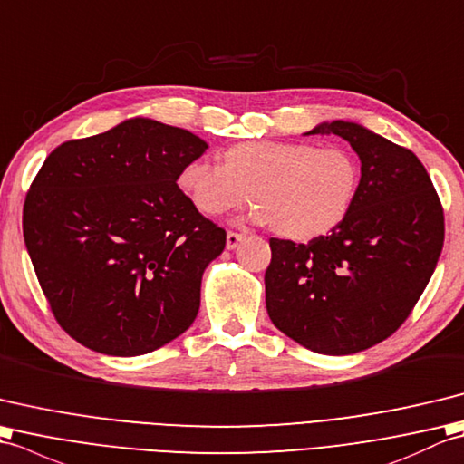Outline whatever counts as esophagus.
Masks as SVG:
<instances>
[{
	"label": "esophagus",
	"instance_id": "1",
	"mask_svg": "<svg viewBox=\"0 0 464 464\" xmlns=\"http://www.w3.org/2000/svg\"><path fill=\"white\" fill-rule=\"evenodd\" d=\"M242 238H244V234H240V232H228L226 234V248L234 250L236 246L242 242Z\"/></svg>",
	"mask_w": 464,
	"mask_h": 464
}]
</instances>
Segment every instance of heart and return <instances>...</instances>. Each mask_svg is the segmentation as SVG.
<instances>
[{"label":"heart","instance_id":"heart-1","mask_svg":"<svg viewBox=\"0 0 464 464\" xmlns=\"http://www.w3.org/2000/svg\"><path fill=\"white\" fill-rule=\"evenodd\" d=\"M359 160L339 145L314 147L290 140L238 142L222 164L197 159L184 164L177 184L190 204L210 218L258 202L252 220L284 238L305 242L335 230L355 202Z\"/></svg>","mask_w":464,"mask_h":464}]
</instances>
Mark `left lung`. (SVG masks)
<instances>
[{
	"label": "left lung",
	"instance_id": "obj_1",
	"mask_svg": "<svg viewBox=\"0 0 464 464\" xmlns=\"http://www.w3.org/2000/svg\"><path fill=\"white\" fill-rule=\"evenodd\" d=\"M305 135H337L362 160L347 218L310 244L270 240L266 310L294 342L324 355H352L383 342L409 317L445 240L442 206L423 164L349 121Z\"/></svg>",
	"mask_w": 464,
	"mask_h": 464
}]
</instances>
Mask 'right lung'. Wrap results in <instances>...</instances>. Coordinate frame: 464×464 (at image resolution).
Returning a JSON list of instances; mask_svg holds the SVG:
<instances>
[{
	"label": "right lung",
	"instance_id": "right-lung-1",
	"mask_svg": "<svg viewBox=\"0 0 464 464\" xmlns=\"http://www.w3.org/2000/svg\"><path fill=\"white\" fill-rule=\"evenodd\" d=\"M208 149L187 129L135 117L67 140L24 206V238L59 325L92 352L135 357L197 319L202 274L226 232L177 179Z\"/></svg>",
	"mask_w": 464,
	"mask_h": 464
}]
</instances>
